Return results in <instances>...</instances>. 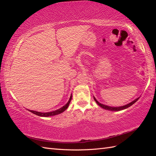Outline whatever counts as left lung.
Masks as SVG:
<instances>
[{"mask_svg":"<svg viewBox=\"0 0 156 156\" xmlns=\"http://www.w3.org/2000/svg\"><path fill=\"white\" fill-rule=\"evenodd\" d=\"M94 100H95V101L97 103V104L101 107V108H104V109H106V110H108V111H122V110H124V109H126V108L129 107L130 106H131L133 104H134V103L137 101L139 98H137L136 99H135V100H134L133 101H132L131 103H128V104L127 105H123V106H120V107H111V106H107V105H103L102 104V103H100V102H99L95 98V97L94 96Z\"/></svg>","mask_w":156,"mask_h":156,"instance_id":"1","label":"left lung"}]
</instances>
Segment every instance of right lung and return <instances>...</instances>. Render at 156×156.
<instances>
[{"instance_id": "1", "label": "right lung", "mask_w": 156, "mask_h": 156, "mask_svg": "<svg viewBox=\"0 0 156 156\" xmlns=\"http://www.w3.org/2000/svg\"><path fill=\"white\" fill-rule=\"evenodd\" d=\"M72 95L71 94V96L69 98V100L68 101V103L66 104L65 105H64L62 107L60 108L59 109H57L56 111H53L51 112H37V111H32V110H29L30 112H32L33 114H35L36 115L40 116H43V117H48V116H55V115H57L60 114V113L63 112L65 110L67 109V108L68 107L70 101L72 100Z\"/></svg>"}]
</instances>
